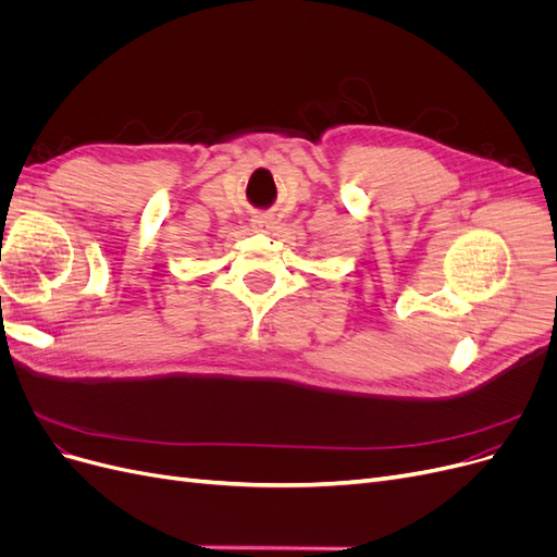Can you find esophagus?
<instances>
[{
    "label": "esophagus",
    "instance_id": "1",
    "mask_svg": "<svg viewBox=\"0 0 557 557\" xmlns=\"http://www.w3.org/2000/svg\"><path fill=\"white\" fill-rule=\"evenodd\" d=\"M255 224H257V226H268V220H265V218H257Z\"/></svg>",
    "mask_w": 557,
    "mask_h": 557
}]
</instances>
